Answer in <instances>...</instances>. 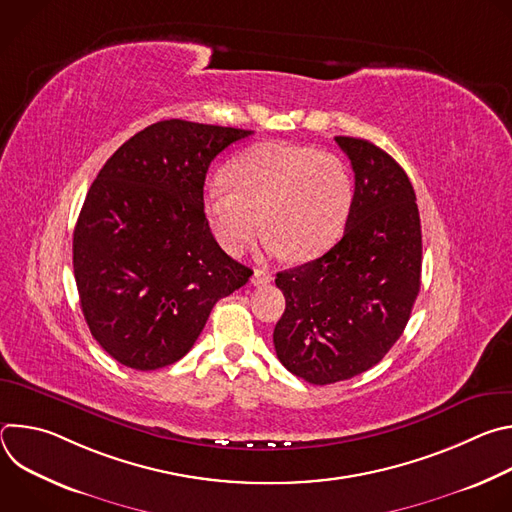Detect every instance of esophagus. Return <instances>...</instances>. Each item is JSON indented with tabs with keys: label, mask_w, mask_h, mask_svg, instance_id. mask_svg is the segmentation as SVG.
I'll list each match as a JSON object with an SVG mask.
<instances>
[{
	"label": "esophagus",
	"mask_w": 512,
	"mask_h": 512,
	"mask_svg": "<svg viewBox=\"0 0 512 512\" xmlns=\"http://www.w3.org/2000/svg\"><path fill=\"white\" fill-rule=\"evenodd\" d=\"M271 279H273V275L269 273V271H261V269H255V273H253V285H267V283H271Z\"/></svg>",
	"instance_id": "34e87169"
}]
</instances>
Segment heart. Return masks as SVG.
I'll list each match as a JSON object with an SVG mask.
<instances>
[{
	"instance_id": "heart-1",
	"label": "heart",
	"mask_w": 512,
	"mask_h": 512,
	"mask_svg": "<svg viewBox=\"0 0 512 512\" xmlns=\"http://www.w3.org/2000/svg\"><path fill=\"white\" fill-rule=\"evenodd\" d=\"M352 198L354 182L338 156L261 143L231 164L229 182L218 178L206 186L202 206L225 251L239 255L263 227L267 251L308 261L340 237Z\"/></svg>"
}]
</instances>
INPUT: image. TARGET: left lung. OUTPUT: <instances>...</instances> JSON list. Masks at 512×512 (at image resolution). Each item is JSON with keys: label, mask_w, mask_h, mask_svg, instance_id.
Wrapping results in <instances>:
<instances>
[{"label": "left lung", "mask_w": 512, "mask_h": 512, "mask_svg": "<svg viewBox=\"0 0 512 512\" xmlns=\"http://www.w3.org/2000/svg\"><path fill=\"white\" fill-rule=\"evenodd\" d=\"M334 139L354 172L344 235L275 279L285 296L277 358L312 385L375 367L403 334L421 285V223L405 170L367 139Z\"/></svg>", "instance_id": "left-lung-1"}]
</instances>
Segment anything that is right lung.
Instances as JSON below:
<instances>
[{
	"instance_id": "add662e5",
	"label": "right lung",
	"mask_w": 512,
	"mask_h": 512,
	"mask_svg": "<svg viewBox=\"0 0 512 512\" xmlns=\"http://www.w3.org/2000/svg\"><path fill=\"white\" fill-rule=\"evenodd\" d=\"M251 133L158 121L127 139L89 188L72 265L93 338L125 367L180 360L214 304L253 275L218 247L202 206L210 162Z\"/></svg>"
}]
</instances>
